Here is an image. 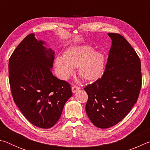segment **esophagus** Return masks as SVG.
<instances>
[{"instance_id": "34e87169", "label": "esophagus", "mask_w": 150, "mask_h": 150, "mask_svg": "<svg viewBox=\"0 0 150 150\" xmlns=\"http://www.w3.org/2000/svg\"><path fill=\"white\" fill-rule=\"evenodd\" d=\"M80 89V87H77V86H73V87H71V90H72V92L73 93H75L77 92L78 90Z\"/></svg>"}]
</instances>
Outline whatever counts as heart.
<instances>
[{
	"mask_svg": "<svg viewBox=\"0 0 150 150\" xmlns=\"http://www.w3.org/2000/svg\"><path fill=\"white\" fill-rule=\"evenodd\" d=\"M58 77L67 80L78 67V74L86 81H93L100 78L105 67V57L99 51L88 45H77L67 48L63 57L55 59Z\"/></svg>",
	"mask_w": 150,
	"mask_h": 150,
	"instance_id": "heart-1",
	"label": "heart"
}]
</instances>
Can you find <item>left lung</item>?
<instances>
[{
	"label": "left lung",
	"instance_id": "left-lung-1",
	"mask_svg": "<svg viewBox=\"0 0 150 150\" xmlns=\"http://www.w3.org/2000/svg\"><path fill=\"white\" fill-rule=\"evenodd\" d=\"M108 35L112 45L105 72L84 88L88 95L86 112L99 128L116 125L130 112L142 86L141 62L136 52L121 35Z\"/></svg>",
	"mask_w": 150,
	"mask_h": 150
}]
</instances>
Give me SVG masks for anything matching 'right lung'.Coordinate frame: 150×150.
<instances>
[{
	"label": "right lung",
	"mask_w": 150,
	"mask_h": 150,
	"mask_svg": "<svg viewBox=\"0 0 150 150\" xmlns=\"http://www.w3.org/2000/svg\"><path fill=\"white\" fill-rule=\"evenodd\" d=\"M34 34L18 45L8 62L9 82L14 103L33 125L54 126L73 93L70 85L53 75L55 53Z\"/></svg>",
	"instance_id": "1"
}]
</instances>
